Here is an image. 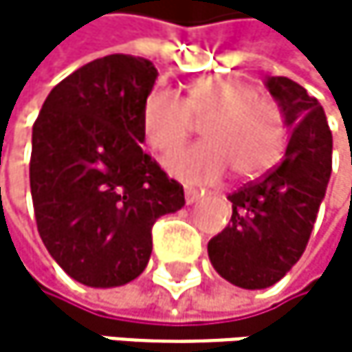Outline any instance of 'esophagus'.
I'll use <instances>...</instances> for the list:
<instances>
[{
  "label": "esophagus",
  "instance_id": "esophagus-1",
  "mask_svg": "<svg viewBox=\"0 0 352 352\" xmlns=\"http://www.w3.org/2000/svg\"><path fill=\"white\" fill-rule=\"evenodd\" d=\"M200 196H202V192H200V190H196V188H186V202H188V205H192V202H196Z\"/></svg>",
  "mask_w": 352,
  "mask_h": 352
}]
</instances>
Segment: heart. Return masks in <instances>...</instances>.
Returning <instances> with one entry per match:
<instances>
[{"label":"heart","mask_w":352,"mask_h":352,"mask_svg":"<svg viewBox=\"0 0 352 352\" xmlns=\"http://www.w3.org/2000/svg\"><path fill=\"white\" fill-rule=\"evenodd\" d=\"M200 141L166 160L170 175L188 184H215L228 166L241 179L258 177L276 164L287 141L278 105L260 97L239 78H202L186 86L184 99L166 88L147 92L141 107V131L156 154H170L190 137L192 122Z\"/></svg>","instance_id":"heart-1"}]
</instances>
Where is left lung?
Segmentation results:
<instances>
[{
	"label": "left lung",
	"mask_w": 352,
	"mask_h": 352,
	"mask_svg": "<svg viewBox=\"0 0 352 352\" xmlns=\"http://www.w3.org/2000/svg\"><path fill=\"white\" fill-rule=\"evenodd\" d=\"M266 86L289 126L283 160L232 192V219L209 241L213 268L232 285L264 289L302 258L331 175V131L321 103L289 78Z\"/></svg>",
	"instance_id": "1"
}]
</instances>
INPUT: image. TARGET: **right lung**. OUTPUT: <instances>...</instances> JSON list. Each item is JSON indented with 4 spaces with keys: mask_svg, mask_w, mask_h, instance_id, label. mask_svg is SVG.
I'll return each mask as SVG.
<instances>
[{
    "mask_svg": "<svg viewBox=\"0 0 352 352\" xmlns=\"http://www.w3.org/2000/svg\"><path fill=\"white\" fill-rule=\"evenodd\" d=\"M156 78L141 56L97 58L50 90L33 124L37 232L82 285L137 278L152 255V226L186 205L184 186L141 150V107Z\"/></svg>",
    "mask_w": 352,
    "mask_h": 352,
    "instance_id": "right-lung-1",
    "label": "right lung"
}]
</instances>
